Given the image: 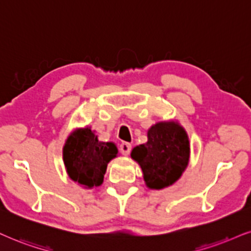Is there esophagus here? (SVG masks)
<instances>
[{"instance_id": "1", "label": "esophagus", "mask_w": 251, "mask_h": 251, "mask_svg": "<svg viewBox=\"0 0 251 251\" xmlns=\"http://www.w3.org/2000/svg\"><path fill=\"white\" fill-rule=\"evenodd\" d=\"M120 151L122 152V154H125V156H128L131 151V144L123 142V143L120 144Z\"/></svg>"}]
</instances>
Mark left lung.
<instances>
[{
	"label": "left lung",
	"instance_id": "1",
	"mask_svg": "<svg viewBox=\"0 0 251 251\" xmlns=\"http://www.w3.org/2000/svg\"><path fill=\"white\" fill-rule=\"evenodd\" d=\"M131 158L140 164L147 186L162 190L175 184L187 168L188 136L178 122H158L148 130L147 143L132 149Z\"/></svg>",
	"mask_w": 251,
	"mask_h": 251
}]
</instances>
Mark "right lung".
I'll return each instance as SVG.
<instances>
[{
  "label": "right lung",
  "mask_w": 251,
  "mask_h": 251,
  "mask_svg": "<svg viewBox=\"0 0 251 251\" xmlns=\"http://www.w3.org/2000/svg\"><path fill=\"white\" fill-rule=\"evenodd\" d=\"M116 145L100 142L91 128L76 129L67 137L63 159L67 175L86 188L100 186L107 165L117 156Z\"/></svg>",
  "instance_id": "obj_1"
}]
</instances>
